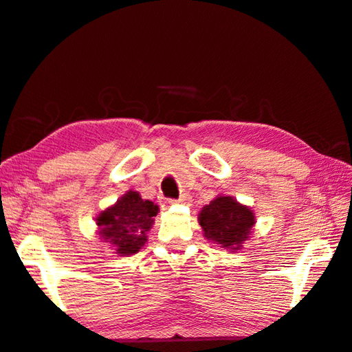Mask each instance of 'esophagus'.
Instances as JSON below:
<instances>
[{
  "instance_id": "esophagus-1",
  "label": "esophagus",
  "mask_w": 352,
  "mask_h": 352,
  "mask_svg": "<svg viewBox=\"0 0 352 352\" xmlns=\"http://www.w3.org/2000/svg\"><path fill=\"white\" fill-rule=\"evenodd\" d=\"M171 203H182V205H186V203H188V197L187 195H181L177 200H171Z\"/></svg>"
}]
</instances>
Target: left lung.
Masks as SVG:
<instances>
[{
  "label": "left lung",
  "mask_w": 352,
  "mask_h": 352,
  "mask_svg": "<svg viewBox=\"0 0 352 352\" xmlns=\"http://www.w3.org/2000/svg\"><path fill=\"white\" fill-rule=\"evenodd\" d=\"M200 226L205 236L227 249H239L254 226V214L232 197H217L203 208Z\"/></svg>",
  "instance_id": "1"
}]
</instances>
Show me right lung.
I'll list each match as a JSON object with an SVG mask.
<instances>
[{
  "label": "right lung",
  "instance_id": "1",
  "mask_svg": "<svg viewBox=\"0 0 352 352\" xmlns=\"http://www.w3.org/2000/svg\"><path fill=\"white\" fill-rule=\"evenodd\" d=\"M159 206L142 200L138 192H126L114 206L108 208L96 219L100 236L116 248L120 256L136 254L146 243V232L151 230Z\"/></svg>",
  "mask_w": 352,
  "mask_h": 352
}]
</instances>
